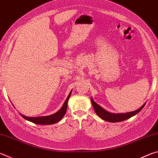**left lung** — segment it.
Returning a JSON list of instances; mask_svg holds the SVG:
<instances>
[{"mask_svg": "<svg viewBox=\"0 0 158 158\" xmlns=\"http://www.w3.org/2000/svg\"><path fill=\"white\" fill-rule=\"evenodd\" d=\"M91 102L93 106V108L95 109V111L96 112V114H97L100 118H102L103 120H105V121H106L108 122H111V123L120 122V121H125V120H126L127 118H130V117L135 116V115L139 113V112L141 109L143 108V106L146 105L145 103L142 106H141V107H140L139 109L135 111L128 112V113H126V114H117L109 113V112L105 111V109L102 108L100 106H99L97 103H95V102L93 101L92 98H91Z\"/></svg>", "mask_w": 158, "mask_h": 158, "instance_id": "1", "label": "left lung"}]
</instances>
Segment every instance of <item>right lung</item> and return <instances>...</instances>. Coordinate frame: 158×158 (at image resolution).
Segmentation results:
<instances>
[{"label":"right lung","mask_w":158,"mask_h":158,"mask_svg":"<svg viewBox=\"0 0 158 158\" xmlns=\"http://www.w3.org/2000/svg\"><path fill=\"white\" fill-rule=\"evenodd\" d=\"M71 92L69 93V95L67 98L66 100L64 102L63 105L59 111H57L56 114H53L52 115L48 116H40V117H27L23 116V115L21 114V116H22L23 118H25L28 121H31L33 123L39 124V125H52L58 122L63 118L64 115L65 114L67 111V106H68V102L69 97H70Z\"/></svg>","instance_id":"obj_1"}]
</instances>
